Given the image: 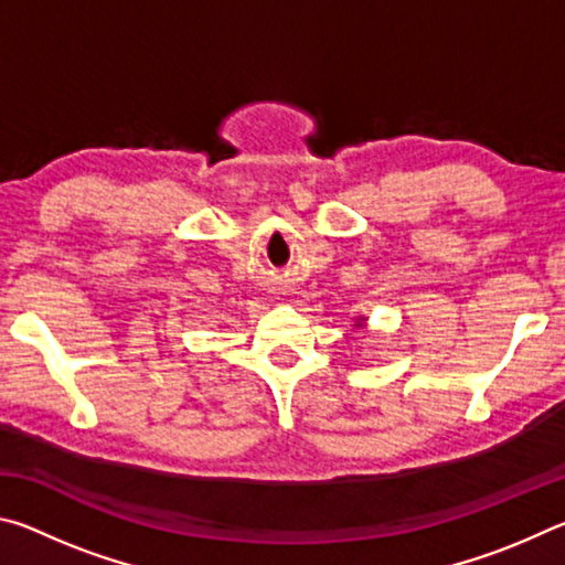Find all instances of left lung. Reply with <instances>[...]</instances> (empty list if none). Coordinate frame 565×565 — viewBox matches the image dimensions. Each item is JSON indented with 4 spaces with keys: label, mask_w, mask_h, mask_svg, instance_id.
I'll return each mask as SVG.
<instances>
[{
    "label": "left lung",
    "mask_w": 565,
    "mask_h": 565,
    "mask_svg": "<svg viewBox=\"0 0 565 565\" xmlns=\"http://www.w3.org/2000/svg\"><path fill=\"white\" fill-rule=\"evenodd\" d=\"M363 321H366V319H363V317H359V319H356V327H361V323H363Z\"/></svg>",
    "instance_id": "obj_1"
}]
</instances>
